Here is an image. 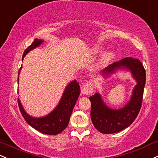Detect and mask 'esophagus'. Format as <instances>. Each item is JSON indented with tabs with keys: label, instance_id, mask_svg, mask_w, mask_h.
I'll use <instances>...</instances> for the list:
<instances>
[{
	"label": "esophagus",
	"instance_id": "obj_1",
	"mask_svg": "<svg viewBox=\"0 0 158 158\" xmlns=\"http://www.w3.org/2000/svg\"><path fill=\"white\" fill-rule=\"evenodd\" d=\"M94 86L91 81H88L85 83L82 87V94H90L93 92Z\"/></svg>",
	"mask_w": 158,
	"mask_h": 158
}]
</instances>
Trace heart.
<instances>
[{
  "label": "heart",
  "instance_id": "1",
  "mask_svg": "<svg viewBox=\"0 0 158 158\" xmlns=\"http://www.w3.org/2000/svg\"><path fill=\"white\" fill-rule=\"evenodd\" d=\"M94 50V52H99L101 50V47H100V46H97V47ZM113 56H114V54L113 52H109L103 54V55H102L99 63H100V65L105 64H106L107 62L110 61V60L113 58Z\"/></svg>",
  "mask_w": 158,
  "mask_h": 158
}]
</instances>
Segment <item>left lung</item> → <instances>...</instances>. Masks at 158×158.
Masks as SVG:
<instances>
[{
	"instance_id": "1",
	"label": "left lung",
	"mask_w": 158,
	"mask_h": 158,
	"mask_svg": "<svg viewBox=\"0 0 158 158\" xmlns=\"http://www.w3.org/2000/svg\"><path fill=\"white\" fill-rule=\"evenodd\" d=\"M118 69L131 70L137 84L133 88L131 100L119 110H112L105 104L100 94L90 97L91 103V118L94 126L102 133H118L129 127L137 117L142 106L144 87L145 85V70L139 60L123 58L120 61L109 65L101 71L104 76L114 73Z\"/></svg>"
}]
</instances>
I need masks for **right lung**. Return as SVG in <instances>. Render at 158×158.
<instances>
[{
	"label": "right lung",
	"mask_w": 158,
	"mask_h": 158,
	"mask_svg": "<svg viewBox=\"0 0 158 158\" xmlns=\"http://www.w3.org/2000/svg\"><path fill=\"white\" fill-rule=\"evenodd\" d=\"M43 42V40H34L32 44L29 46L24 52L23 55H22V60L31 50L39 46L40 45L42 44ZM21 69H22V66L19 71V75ZM79 94H80V87H79V83L76 82V80L72 81L66 87L64 92L62 95L58 105L55 107V109H54L53 111H52L48 115L45 117L34 118L27 115L22 105L21 104L19 99H18L19 107L22 116L29 125L44 134L56 135L61 133L68 125L71 114H72L74 106L76 104V100L79 98Z\"/></svg>",
	"instance_id": "right-lung-1"
}]
</instances>
